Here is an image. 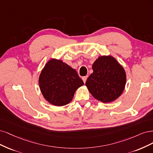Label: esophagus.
Instances as JSON below:
<instances>
[{
    "label": "esophagus",
    "instance_id": "esophagus-1",
    "mask_svg": "<svg viewBox=\"0 0 153 153\" xmlns=\"http://www.w3.org/2000/svg\"><path fill=\"white\" fill-rule=\"evenodd\" d=\"M87 78H88V76H84V77H82V79L83 82H85H85H86V81Z\"/></svg>",
    "mask_w": 153,
    "mask_h": 153
}]
</instances>
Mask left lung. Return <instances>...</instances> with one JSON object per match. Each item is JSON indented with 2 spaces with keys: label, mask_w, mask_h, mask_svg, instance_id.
Listing matches in <instances>:
<instances>
[{
  "label": "left lung",
  "mask_w": 153,
  "mask_h": 153,
  "mask_svg": "<svg viewBox=\"0 0 153 153\" xmlns=\"http://www.w3.org/2000/svg\"><path fill=\"white\" fill-rule=\"evenodd\" d=\"M93 73L86 86L95 99L110 103L119 98L125 90L126 74L124 68L111 55L98 57L92 65Z\"/></svg>",
  "instance_id": "1"
}]
</instances>
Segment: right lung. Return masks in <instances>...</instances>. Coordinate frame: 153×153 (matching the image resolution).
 <instances>
[{
	"mask_svg": "<svg viewBox=\"0 0 153 153\" xmlns=\"http://www.w3.org/2000/svg\"><path fill=\"white\" fill-rule=\"evenodd\" d=\"M39 85L45 100L59 107L69 103L84 82L75 69L61 60L51 58L41 72Z\"/></svg>",
	"mask_w": 153,
	"mask_h": 153,
	"instance_id": "add662e5",
	"label": "right lung"
}]
</instances>
